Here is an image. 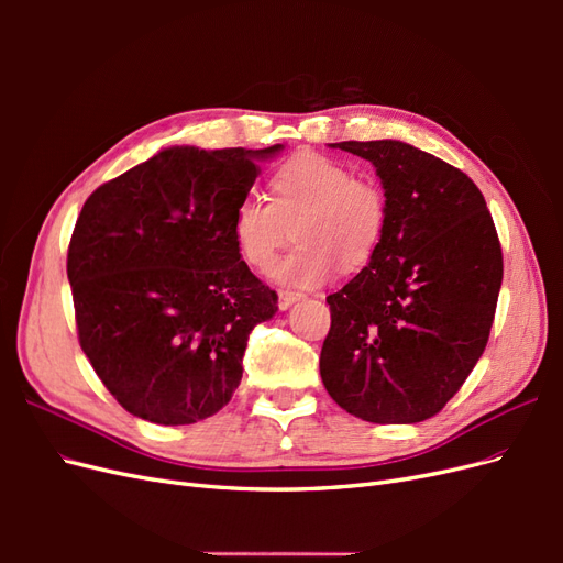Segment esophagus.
Segmentation results:
<instances>
[{
    "label": "esophagus",
    "instance_id": "obj_1",
    "mask_svg": "<svg viewBox=\"0 0 563 563\" xmlns=\"http://www.w3.org/2000/svg\"><path fill=\"white\" fill-rule=\"evenodd\" d=\"M302 296L300 294H296V291H279V308L282 310H288L291 308L294 302H298Z\"/></svg>",
    "mask_w": 563,
    "mask_h": 563
}]
</instances>
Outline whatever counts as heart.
<instances>
[{
	"mask_svg": "<svg viewBox=\"0 0 563 563\" xmlns=\"http://www.w3.org/2000/svg\"><path fill=\"white\" fill-rule=\"evenodd\" d=\"M269 185L272 199L246 195L232 216L236 249L251 267L269 269L291 240V228L298 246L275 267V277L288 286H321L338 263L360 269L376 255L387 225L378 183L356 178L343 162L298 152L272 174Z\"/></svg>",
	"mask_w": 563,
	"mask_h": 563,
	"instance_id": "b5f03b06",
	"label": "heart"
}]
</instances>
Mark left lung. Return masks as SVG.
<instances>
[{
  "mask_svg": "<svg viewBox=\"0 0 563 563\" xmlns=\"http://www.w3.org/2000/svg\"><path fill=\"white\" fill-rule=\"evenodd\" d=\"M368 159L387 199L383 242L331 294L319 371L331 399L380 424L437 416L486 350L503 249L460 168L399 141L333 143Z\"/></svg>",
  "mask_w": 563,
  "mask_h": 563,
  "instance_id": "left-lung-1",
  "label": "left lung"
}]
</instances>
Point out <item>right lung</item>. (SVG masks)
Returning <instances> with one entry per match:
<instances>
[{
    "mask_svg": "<svg viewBox=\"0 0 563 563\" xmlns=\"http://www.w3.org/2000/svg\"><path fill=\"white\" fill-rule=\"evenodd\" d=\"M279 150L168 147L84 201L67 249L77 335L129 413L192 424L232 399L249 333L277 312L232 216Z\"/></svg>",
    "mask_w": 563,
    "mask_h": 563,
    "instance_id": "1",
    "label": "right lung"
}]
</instances>
